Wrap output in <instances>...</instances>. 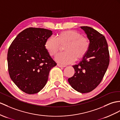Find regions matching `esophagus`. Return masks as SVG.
<instances>
[{
	"label": "esophagus",
	"instance_id": "obj_1",
	"mask_svg": "<svg viewBox=\"0 0 120 120\" xmlns=\"http://www.w3.org/2000/svg\"><path fill=\"white\" fill-rule=\"evenodd\" d=\"M57 66H58V67H62H62L63 68V67H66V65H61V64H57Z\"/></svg>",
	"mask_w": 120,
	"mask_h": 120
}]
</instances>
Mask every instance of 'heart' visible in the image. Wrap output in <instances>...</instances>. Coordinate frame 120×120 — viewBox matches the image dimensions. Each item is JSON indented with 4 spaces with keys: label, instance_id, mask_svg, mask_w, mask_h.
Instances as JSON below:
<instances>
[{
    "label": "heart",
    "instance_id": "1",
    "mask_svg": "<svg viewBox=\"0 0 120 120\" xmlns=\"http://www.w3.org/2000/svg\"><path fill=\"white\" fill-rule=\"evenodd\" d=\"M66 51L58 55L57 62L63 65L73 62L76 58L82 59L89 51L90 41L88 38L82 36L79 32L75 30H67L58 33L55 39L49 37L45 42L44 47L48 53L51 56L56 55L62 46H64Z\"/></svg>",
    "mask_w": 120,
    "mask_h": 120
}]
</instances>
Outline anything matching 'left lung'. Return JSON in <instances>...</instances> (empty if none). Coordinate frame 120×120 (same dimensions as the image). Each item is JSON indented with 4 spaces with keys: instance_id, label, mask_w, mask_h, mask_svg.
Instances as JSON below:
<instances>
[{
    "instance_id": "left-lung-1",
    "label": "left lung",
    "mask_w": 120,
    "mask_h": 120,
    "mask_svg": "<svg viewBox=\"0 0 120 120\" xmlns=\"http://www.w3.org/2000/svg\"><path fill=\"white\" fill-rule=\"evenodd\" d=\"M90 41L88 52L77 65L73 66L75 73L68 79L77 92L89 93L100 83L109 63V47L105 38L94 28L81 26Z\"/></svg>"
}]
</instances>
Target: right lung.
Masks as SVG:
<instances>
[{"instance_id":"1","label":"right lung","mask_w":120,"mask_h":120,"mask_svg":"<svg viewBox=\"0 0 120 120\" xmlns=\"http://www.w3.org/2000/svg\"><path fill=\"white\" fill-rule=\"evenodd\" d=\"M50 30L29 27L19 33L8 52V70L15 84L23 92L34 94L47 83L50 70L56 65L44 47Z\"/></svg>"}]
</instances>
